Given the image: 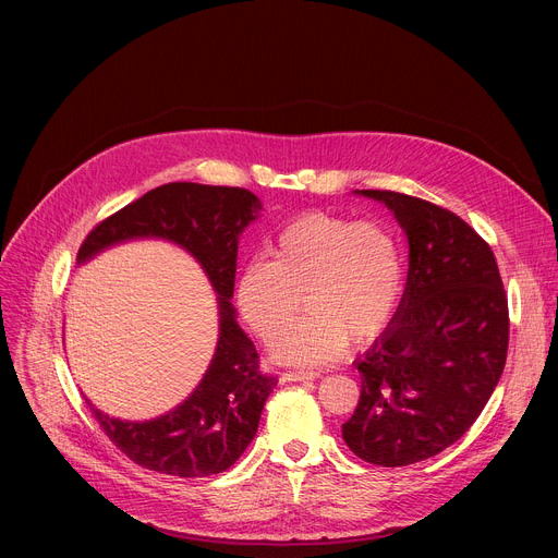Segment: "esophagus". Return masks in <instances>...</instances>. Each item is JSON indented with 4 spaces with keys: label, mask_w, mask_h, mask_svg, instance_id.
Segmentation results:
<instances>
[{
    "label": "esophagus",
    "mask_w": 558,
    "mask_h": 558,
    "mask_svg": "<svg viewBox=\"0 0 558 558\" xmlns=\"http://www.w3.org/2000/svg\"><path fill=\"white\" fill-rule=\"evenodd\" d=\"M320 377V371H287L282 373L284 381H313Z\"/></svg>",
    "instance_id": "1"
}]
</instances>
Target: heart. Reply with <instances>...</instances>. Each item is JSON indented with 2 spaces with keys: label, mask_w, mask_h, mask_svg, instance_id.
Listing matches in <instances>:
<instances>
[{
  "label": "heart",
  "mask_w": 558,
  "mask_h": 558,
  "mask_svg": "<svg viewBox=\"0 0 558 558\" xmlns=\"http://www.w3.org/2000/svg\"><path fill=\"white\" fill-rule=\"evenodd\" d=\"M404 291V260L395 233L381 222H357L311 211L267 247V260L247 263L235 278V304L265 342L280 336L298 315L308 317L271 349L289 364H317L347 342L375 340L395 315Z\"/></svg>",
  "instance_id": "obj_1"
}]
</instances>
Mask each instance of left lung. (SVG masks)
Wrapping results in <instances>:
<instances>
[{"label": "left lung", "instance_id": "left-lung-1", "mask_svg": "<svg viewBox=\"0 0 558 558\" xmlns=\"http://www.w3.org/2000/svg\"><path fill=\"white\" fill-rule=\"evenodd\" d=\"M409 241L407 287L384 333L355 360L362 392L342 424L364 461L400 468L452 446L482 415L506 366L508 300L493 250L452 211L381 192Z\"/></svg>", "mask_w": 558, "mask_h": 558}]
</instances>
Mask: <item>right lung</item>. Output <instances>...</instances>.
<instances>
[{
    "label": "right lung",
    "instance_id": "1",
    "mask_svg": "<svg viewBox=\"0 0 558 558\" xmlns=\"http://www.w3.org/2000/svg\"><path fill=\"white\" fill-rule=\"evenodd\" d=\"M263 203L241 187L168 183L99 222L78 250L84 265L130 241H168L205 271L218 304V342L198 386L172 411L145 422L106 415L90 404L110 441L134 463L196 480L233 465L258 430L263 407L278 379L260 373L254 342L231 304L238 241Z\"/></svg>",
    "mask_w": 558,
    "mask_h": 558
}]
</instances>
